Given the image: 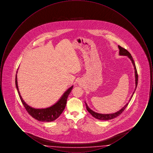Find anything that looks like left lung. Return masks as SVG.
<instances>
[{
  "instance_id": "1",
  "label": "left lung",
  "mask_w": 153,
  "mask_h": 153,
  "mask_svg": "<svg viewBox=\"0 0 153 153\" xmlns=\"http://www.w3.org/2000/svg\"><path fill=\"white\" fill-rule=\"evenodd\" d=\"M118 48L119 49V54L120 56H127L128 58H130L131 59V62L133 64V65L134 66V69H135V91L134 92H133L132 95L131 96V97H130V99L129 100V102H130V100L133 96V95L136 90V88L137 87V85H138V73H137V68H136V66H135V62H134V61L132 58V57L131 56V54L127 51L126 49H125L121 47L120 46H118ZM128 102H127L123 107L122 108V109H120L119 111H117L115 113H113V114H99V113H96L94 112V111H92V109H90L88 106L87 104V103L85 102V105H86V108L87 109L88 111L93 116V117L97 119H99V120H111V119H112L116 117L119 116L124 111V110L126 109V108L127 107L128 104Z\"/></svg>"
}]
</instances>
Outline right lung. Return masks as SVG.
Masks as SVG:
<instances>
[{"label":"right lung","mask_w":153,"mask_h":153,"mask_svg":"<svg viewBox=\"0 0 153 153\" xmlns=\"http://www.w3.org/2000/svg\"><path fill=\"white\" fill-rule=\"evenodd\" d=\"M15 85L20 99L27 112L33 117L41 122H52L57 119L60 116V115L62 113L65 108L68 97L73 87V86H72L71 87L69 88L64 94V95L62 96L61 99L53 105L46 108L36 109L32 108L31 107L27 105L23 100L18 89L16 74L15 77Z\"/></svg>","instance_id":"1"}]
</instances>
